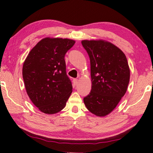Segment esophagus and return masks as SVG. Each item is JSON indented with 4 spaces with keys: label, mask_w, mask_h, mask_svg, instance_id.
Instances as JSON below:
<instances>
[{
    "label": "esophagus",
    "mask_w": 153,
    "mask_h": 153,
    "mask_svg": "<svg viewBox=\"0 0 153 153\" xmlns=\"http://www.w3.org/2000/svg\"><path fill=\"white\" fill-rule=\"evenodd\" d=\"M73 86H76V85H77V83H78V79H73Z\"/></svg>",
    "instance_id": "esophagus-1"
}]
</instances>
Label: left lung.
<instances>
[{"label": "left lung", "instance_id": "1", "mask_svg": "<svg viewBox=\"0 0 153 153\" xmlns=\"http://www.w3.org/2000/svg\"><path fill=\"white\" fill-rule=\"evenodd\" d=\"M91 62V91L83 102L92 114L104 116L110 114L125 95L130 71L125 53L113 44L104 40H83Z\"/></svg>", "mask_w": 153, "mask_h": 153}]
</instances>
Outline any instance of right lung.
Wrapping results in <instances>:
<instances>
[{
  "instance_id": "add662e5",
  "label": "right lung",
  "mask_w": 153,
  "mask_h": 153,
  "mask_svg": "<svg viewBox=\"0 0 153 153\" xmlns=\"http://www.w3.org/2000/svg\"><path fill=\"white\" fill-rule=\"evenodd\" d=\"M74 43L70 39L46 37L31 49L24 62L22 74L27 94L45 114L60 111L72 93L65 56Z\"/></svg>"
}]
</instances>
